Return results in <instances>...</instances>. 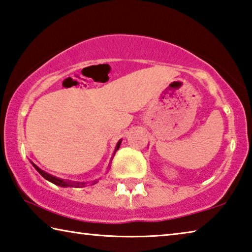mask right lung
<instances>
[{"label":"right lung","mask_w":252,"mask_h":252,"mask_svg":"<svg viewBox=\"0 0 252 252\" xmlns=\"http://www.w3.org/2000/svg\"><path fill=\"white\" fill-rule=\"evenodd\" d=\"M121 143H122V139L121 141H119L118 143H117V145H116V151L118 150L119 148V146H121ZM33 164V163H32ZM33 166L35 167V170L38 171L41 175H42L45 180H48V181H50L51 183H53V184H56V185H59V187H64V188H67V187H69V188H81V187H84V185L86 184V183H80V182H70V181H64V180H61V179H58V177H55V176H52V175H50V174H48V173H45V172H43L42 170H40V168L36 166L35 164H33ZM97 182H94L93 184H96Z\"/></svg>","instance_id":"1"}]
</instances>
